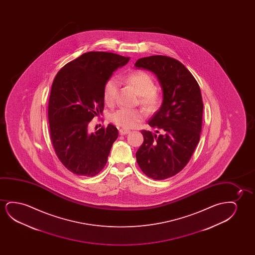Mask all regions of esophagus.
Instances as JSON below:
<instances>
[{"mask_svg": "<svg viewBox=\"0 0 255 255\" xmlns=\"http://www.w3.org/2000/svg\"><path fill=\"white\" fill-rule=\"evenodd\" d=\"M129 132H130V130H129V129H119V134H120V135H126V134H129Z\"/></svg>", "mask_w": 255, "mask_h": 255, "instance_id": "34e87169", "label": "esophagus"}]
</instances>
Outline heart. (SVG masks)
<instances>
[{
    "label": "heart",
    "instance_id": "1",
    "mask_svg": "<svg viewBox=\"0 0 255 255\" xmlns=\"http://www.w3.org/2000/svg\"><path fill=\"white\" fill-rule=\"evenodd\" d=\"M127 82L135 88L140 95L142 105L149 111H152L159 103V96L155 91L152 77L144 71H134L128 75ZM119 81L112 77L106 81L104 87V99L107 105L114 104L119 91ZM144 112L137 109H119L112 113L111 119L115 125L123 128H132L143 120Z\"/></svg>",
    "mask_w": 255,
    "mask_h": 255
}]
</instances>
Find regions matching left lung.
I'll list each match as a JSON object with an SVG mask.
<instances>
[{"label":"left lung","instance_id":"obj_1","mask_svg":"<svg viewBox=\"0 0 255 255\" xmlns=\"http://www.w3.org/2000/svg\"><path fill=\"white\" fill-rule=\"evenodd\" d=\"M135 67L155 74L163 92L160 108L148 122L161 134L141 131L143 143L136 151V162L149 178H171L187 164L199 143L202 128L201 91L191 72L174 58L147 56L137 60Z\"/></svg>","mask_w":255,"mask_h":255}]
</instances>
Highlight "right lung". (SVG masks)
Masks as SVG:
<instances>
[{
	"instance_id": "add662e5",
	"label": "right lung",
	"mask_w": 255,
	"mask_h": 255,
	"mask_svg": "<svg viewBox=\"0 0 255 255\" xmlns=\"http://www.w3.org/2000/svg\"><path fill=\"white\" fill-rule=\"evenodd\" d=\"M129 61L114 53H84L64 65L53 81L48 110L50 138L59 160L74 174L93 177L107 163L119 130L109 124L90 133L88 126L103 113L106 81Z\"/></svg>"
}]
</instances>
